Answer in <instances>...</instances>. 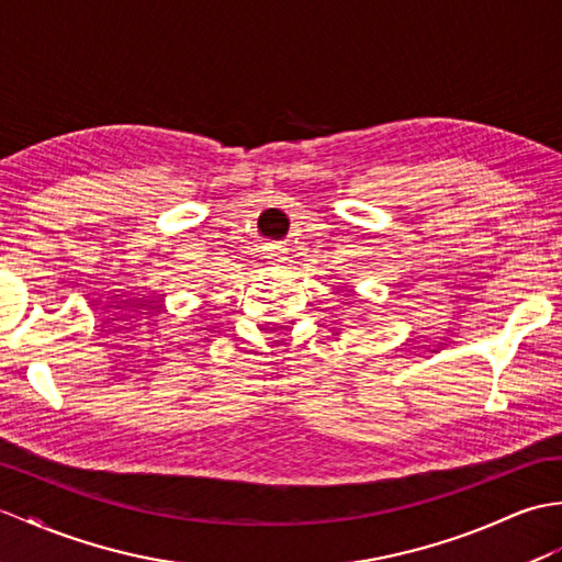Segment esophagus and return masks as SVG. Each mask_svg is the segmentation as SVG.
<instances>
[{
    "instance_id": "obj_1",
    "label": "esophagus",
    "mask_w": 562,
    "mask_h": 562,
    "mask_svg": "<svg viewBox=\"0 0 562 562\" xmlns=\"http://www.w3.org/2000/svg\"><path fill=\"white\" fill-rule=\"evenodd\" d=\"M266 258H270V263H276V266H280V263H284L286 260V249L282 244H270V246H266Z\"/></svg>"
}]
</instances>
